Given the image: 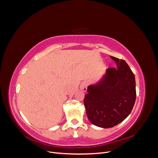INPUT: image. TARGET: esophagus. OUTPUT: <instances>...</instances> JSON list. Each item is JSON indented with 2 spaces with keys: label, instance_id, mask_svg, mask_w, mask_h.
I'll return each instance as SVG.
<instances>
[{
  "label": "esophagus",
  "instance_id": "esophagus-1",
  "mask_svg": "<svg viewBox=\"0 0 158 158\" xmlns=\"http://www.w3.org/2000/svg\"><path fill=\"white\" fill-rule=\"evenodd\" d=\"M87 86L88 83L86 82H83L80 85V89L82 91V92H85L87 90Z\"/></svg>",
  "mask_w": 158,
  "mask_h": 158
}]
</instances>
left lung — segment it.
Masks as SVG:
<instances>
[{
  "label": "left lung",
  "mask_w": 158,
  "mask_h": 158,
  "mask_svg": "<svg viewBox=\"0 0 158 158\" xmlns=\"http://www.w3.org/2000/svg\"><path fill=\"white\" fill-rule=\"evenodd\" d=\"M111 56L116 68H109L102 78L88 87L84 103L89 121L104 128L123 121L130 114L136 100L135 74L126 62Z\"/></svg>",
  "instance_id": "1"
}]
</instances>
